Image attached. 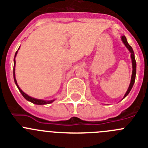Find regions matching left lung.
<instances>
[{
	"mask_svg": "<svg viewBox=\"0 0 148 148\" xmlns=\"http://www.w3.org/2000/svg\"><path fill=\"white\" fill-rule=\"evenodd\" d=\"M121 40H122L123 43L125 44V45L126 46V47L127 48L130 52L131 53V59H132V64H133V73H132V77H131V81H130V86L128 87V90L127 91V92L125 93V98L127 95L129 94V92H130V90H131L132 87L133 86V84L135 82V79H136V60H135V56H134V53H133V50L132 49L131 46L127 43V40L126 37H125V35H123L121 36Z\"/></svg>",
	"mask_w": 148,
	"mask_h": 148,
	"instance_id": "obj_1",
	"label": "left lung"
}]
</instances>
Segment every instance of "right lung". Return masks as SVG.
<instances>
[{
  "label": "right lung",
  "mask_w": 148,
  "mask_h": 148,
  "mask_svg": "<svg viewBox=\"0 0 148 148\" xmlns=\"http://www.w3.org/2000/svg\"><path fill=\"white\" fill-rule=\"evenodd\" d=\"M17 53H18V51H17L16 53H15V57L17 55ZM15 60H14V68H13V75H14V80H15V83L16 84L17 87H18V90H19V91L21 92V93L22 94V95H23V97L25 98L26 99H27V101H31L32 103H33V104H38V105H41V104H50V103H52L54 100H52V101H44V100H40V99H34V98H32L30 97V96H29L28 95H27V94L25 93V92H23V91H22L20 89V87H18V84H17V81L16 79H15Z\"/></svg>",
  "instance_id": "obj_1"
}]
</instances>
